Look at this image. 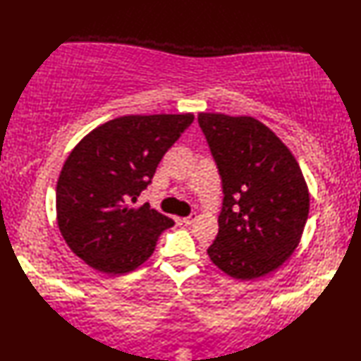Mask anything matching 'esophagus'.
<instances>
[{
  "instance_id": "1",
  "label": "esophagus",
  "mask_w": 361,
  "mask_h": 361,
  "mask_svg": "<svg viewBox=\"0 0 361 361\" xmlns=\"http://www.w3.org/2000/svg\"><path fill=\"white\" fill-rule=\"evenodd\" d=\"M197 220V214H190V216L189 217H185V219H181V221H183V224H185V225H192L194 224V221Z\"/></svg>"
}]
</instances>
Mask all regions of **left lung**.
<instances>
[{
	"instance_id": "8db88e82",
	"label": "left lung",
	"mask_w": 361,
	"mask_h": 361,
	"mask_svg": "<svg viewBox=\"0 0 361 361\" xmlns=\"http://www.w3.org/2000/svg\"><path fill=\"white\" fill-rule=\"evenodd\" d=\"M224 188L212 264L234 279L274 271L293 255L309 217L310 197L296 158L251 116L198 113Z\"/></svg>"
}]
</instances>
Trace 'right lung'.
<instances>
[{
  "instance_id": "right-lung-1",
  "label": "right lung",
  "mask_w": 361,
  "mask_h": 361,
  "mask_svg": "<svg viewBox=\"0 0 361 361\" xmlns=\"http://www.w3.org/2000/svg\"><path fill=\"white\" fill-rule=\"evenodd\" d=\"M194 114H128L83 136L68 155L56 192L57 224L68 247L94 270L133 271L173 220L149 203L133 208L164 153Z\"/></svg>"
}]
</instances>
